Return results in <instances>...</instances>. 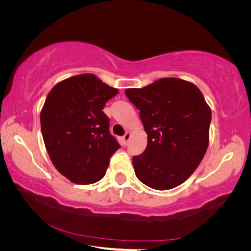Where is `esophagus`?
Segmentation results:
<instances>
[{"mask_svg": "<svg viewBox=\"0 0 251 251\" xmlns=\"http://www.w3.org/2000/svg\"><path fill=\"white\" fill-rule=\"evenodd\" d=\"M129 138H130V133H129V131H127V133L124 136H123V142H124L125 145H126L127 143H128Z\"/></svg>", "mask_w": 251, "mask_h": 251, "instance_id": "obj_1", "label": "esophagus"}]
</instances>
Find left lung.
Masks as SVG:
<instances>
[{
  "instance_id": "obj_1",
  "label": "left lung",
  "mask_w": 251,
  "mask_h": 251,
  "mask_svg": "<svg viewBox=\"0 0 251 251\" xmlns=\"http://www.w3.org/2000/svg\"><path fill=\"white\" fill-rule=\"evenodd\" d=\"M125 94L147 133V147L133 157L135 174L157 190L175 188L195 172L209 143L211 110L199 88L187 80L166 77Z\"/></svg>"
}]
</instances>
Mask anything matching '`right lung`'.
Listing matches in <instances>:
<instances>
[{
    "mask_svg": "<svg viewBox=\"0 0 251 251\" xmlns=\"http://www.w3.org/2000/svg\"><path fill=\"white\" fill-rule=\"evenodd\" d=\"M93 74L55 85L41 112V130L55 168L75 184L104 177L112 155L121 147L109 131L105 104L117 95Z\"/></svg>",
    "mask_w": 251,
    "mask_h": 251,
    "instance_id": "add662e5",
    "label": "right lung"
}]
</instances>
